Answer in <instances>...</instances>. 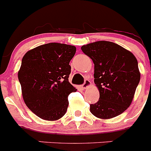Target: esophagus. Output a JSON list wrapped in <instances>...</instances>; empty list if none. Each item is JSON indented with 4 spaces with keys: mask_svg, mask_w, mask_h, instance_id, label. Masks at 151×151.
<instances>
[{
    "mask_svg": "<svg viewBox=\"0 0 151 151\" xmlns=\"http://www.w3.org/2000/svg\"><path fill=\"white\" fill-rule=\"evenodd\" d=\"M91 85V82L89 80H85V82H84V84L82 85V88L83 89H86L87 88L90 87Z\"/></svg>",
    "mask_w": 151,
    "mask_h": 151,
    "instance_id": "34e87169",
    "label": "esophagus"
}]
</instances>
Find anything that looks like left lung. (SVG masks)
<instances>
[{"instance_id":"obj_1","label":"left lung","mask_w":151,"mask_h":151,"mask_svg":"<svg viewBox=\"0 0 151 151\" xmlns=\"http://www.w3.org/2000/svg\"><path fill=\"white\" fill-rule=\"evenodd\" d=\"M81 49L94 63V82L100 93L99 101L90 105L91 113L102 119L120 115L132 102L141 78L136 57L111 41H95Z\"/></svg>"}]
</instances>
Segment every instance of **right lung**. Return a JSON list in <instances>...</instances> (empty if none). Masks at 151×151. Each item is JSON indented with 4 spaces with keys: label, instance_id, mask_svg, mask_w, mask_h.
<instances>
[{
    "label": "right lung",
    "instance_id": "obj_1",
    "mask_svg": "<svg viewBox=\"0 0 151 151\" xmlns=\"http://www.w3.org/2000/svg\"><path fill=\"white\" fill-rule=\"evenodd\" d=\"M76 47L48 43L29 50L18 72L24 102L39 118L55 121L67 110L68 96L76 88L69 82V62Z\"/></svg>",
    "mask_w": 151,
    "mask_h": 151
}]
</instances>
